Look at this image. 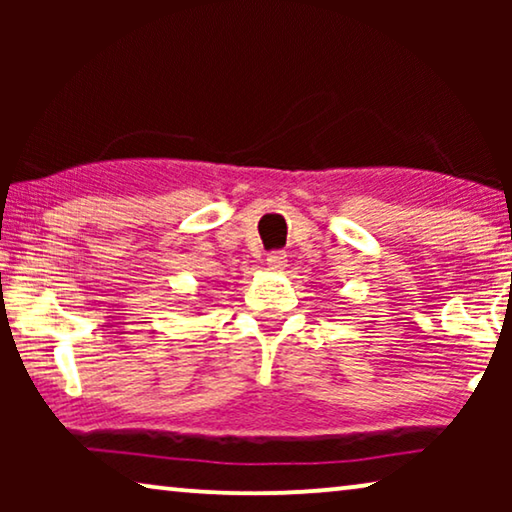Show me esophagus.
I'll return each mask as SVG.
<instances>
[{"label":"esophagus","instance_id":"obj_1","mask_svg":"<svg viewBox=\"0 0 512 512\" xmlns=\"http://www.w3.org/2000/svg\"><path fill=\"white\" fill-rule=\"evenodd\" d=\"M268 268L270 270H284L286 268V254L284 251H272V254H268Z\"/></svg>","mask_w":512,"mask_h":512}]
</instances>
